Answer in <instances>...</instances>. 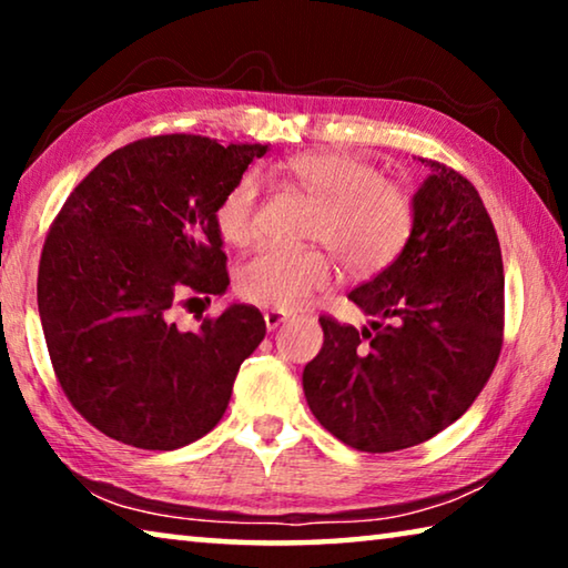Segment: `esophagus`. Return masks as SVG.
<instances>
[{"mask_svg": "<svg viewBox=\"0 0 568 568\" xmlns=\"http://www.w3.org/2000/svg\"><path fill=\"white\" fill-rule=\"evenodd\" d=\"M263 318H265L267 331H275L277 325H283L287 318H291V313H283V311H265Z\"/></svg>", "mask_w": 568, "mask_h": 568, "instance_id": "esophagus-1", "label": "esophagus"}]
</instances>
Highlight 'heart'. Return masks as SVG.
<instances>
[{
    "label": "heart",
    "instance_id": "b5f03b06",
    "mask_svg": "<svg viewBox=\"0 0 568 568\" xmlns=\"http://www.w3.org/2000/svg\"><path fill=\"white\" fill-rule=\"evenodd\" d=\"M295 187L307 192L318 210L307 237L325 243L351 273L371 275L388 267L406 247L416 207L410 192L383 180L373 162L348 152H307L285 165ZM220 235L243 247L261 235L263 180L240 175L215 210ZM335 277L331 255L321 247H261L240 265L237 293L273 311H295Z\"/></svg>",
    "mask_w": 568,
    "mask_h": 568
}]
</instances>
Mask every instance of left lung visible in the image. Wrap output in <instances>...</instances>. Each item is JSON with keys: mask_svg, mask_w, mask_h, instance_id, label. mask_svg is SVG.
Listing matches in <instances>:
<instances>
[{"mask_svg": "<svg viewBox=\"0 0 568 568\" xmlns=\"http://www.w3.org/2000/svg\"><path fill=\"white\" fill-rule=\"evenodd\" d=\"M430 168L413 230L386 271L348 293L371 328L321 315L303 371L313 416L345 446L388 454L434 438L470 408L504 345L501 245L484 200L454 168Z\"/></svg>", "mask_w": 568, "mask_h": 568, "instance_id": "left-lung-1", "label": "left lung"}]
</instances>
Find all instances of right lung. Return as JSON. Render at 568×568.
<instances>
[{"mask_svg":"<svg viewBox=\"0 0 568 568\" xmlns=\"http://www.w3.org/2000/svg\"><path fill=\"white\" fill-rule=\"evenodd\" d=\"M267 145L158 134L104 158L47 233L37 305L74 410L120 444L172 450L203 438L265 338L255 305L195 331L172 307L225 293L217 203Z\"/></svg>","mask_w":568,"mask_h":568,"instance_id":"add662e5","label":"right lung"}]
</instances>
